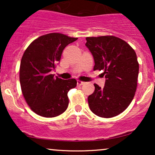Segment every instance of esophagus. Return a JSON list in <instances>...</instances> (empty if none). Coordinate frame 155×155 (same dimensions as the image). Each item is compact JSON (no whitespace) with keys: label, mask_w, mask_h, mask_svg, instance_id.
<instances>
[{"label":"esophagus","mask_w":155,"mask_h":155,"mask_svg":"<svg viewBox=\"0 0 155 155\" xmlns=\"http://www.w3.org/2000/svg\"><path fill=\"white\" fill-rule=\"evenodd\" d=\"M85 84L84 81H80V80H78V81H77V84L78 85H83V84Z\"/></svg>","instance_id":"34e87169"}]
</instances>
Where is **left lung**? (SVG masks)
I'll use <instances>...</instances> for the list:
<instances>
[{"label":"left lung","mask_w":155,"mask_h":155,"mask_svg":"<svg viewBox=\"0 0 155 155\" xmlns=\"http://www.w3.org/2000/svg\"><path fill=\"white\" fill-rule=\"evenodd\" d=\"M86 47L93 56L94 71H104V88L94 84L89 95L90 110L104 118L116 117L126 109L136 91L139 65L136 51L124 40L113 35L87 37Z\"/></svg>","instance_id":"obj_1"}]
</instances>
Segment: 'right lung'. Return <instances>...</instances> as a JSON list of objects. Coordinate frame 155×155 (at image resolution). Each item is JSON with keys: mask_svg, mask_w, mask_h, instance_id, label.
I'll use <instances>...</instances> for the list:
<instances>
[{"mask_svg": "<svg viewBox=\"0 0 155 155\" xmlns=\"http://www.w3.org/2000/svg\"><path fill=\"white\" fill-rule=\"evenodd\" d=\"M76 40L62 33H48L35 39L23 54L19 68L21 90L27 104L39 116L54 117L67 109L68 92L76 87L77 81L54 77L50 72L65 47Z\"/></svg>", "mask_w": 155, "mask_h": 155, "instance_id": "obj_1", "label": "right lung"}]
</instances>
